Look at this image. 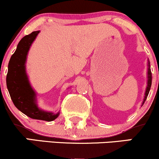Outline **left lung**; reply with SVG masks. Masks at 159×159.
<instances>
[{
	"instance_id": "obj_1",
	"label": "left lung",
	"mask_w": 159,
	"mask_h": 159,
	"mask_svg": "<svg viewBox=\"0 0 159 159\" xmlns=\"http://www.w3.org/2000/svg\"><path fill=\"white\" fill-rule=\"evenodd\" d=\"M148 81H147V89H146V92H145V96H144L143 103H142V105H143V103L145 102L146 99H147V96H148L149 92L150 90V87L151 85H152V73H151V70H150V63H149V61H148Z\"/></svg>"
}]
</instances>
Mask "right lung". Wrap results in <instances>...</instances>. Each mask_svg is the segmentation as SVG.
Segmentation results:
<instances>
[{"label":"right lung","instance_id":"obj_1","mask_svg":"<svg viewBox=\"0 0 159 159\" xmlns=\"http://www.w3.org/2000/svg\"><path fill=\"white\" fill-rule=\"evenodd\" d=\"M39 33V30L34 31L20 40L9 62L7 86L12 102L20 111L32 119L51 122L59 116V113L55 114L38 107L36 93L29 83L25 70L27 53Z\"/></svg>","mask_w":159,"mask_h":159}]
</instances>
